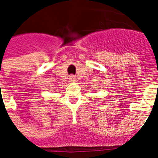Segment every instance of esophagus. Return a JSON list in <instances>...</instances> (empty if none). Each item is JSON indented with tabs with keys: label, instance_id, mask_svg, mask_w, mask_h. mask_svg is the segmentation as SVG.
<instances>
[{
	"label": "esophagus",
	"instance_id": "obj_1",
	"mask_svg": "<svg viewBox=\"0 0 158 158\" xmlns=\"http://www.w3.org/2000/svg\"><path fill=\"white\" fill-rule=\"evenodd\" d=\"M70 79H71V81H73V80H74V79H73V76H71V77H70Z\"/></svg>",
	"mask_w": 158,
	"mask_h": 158
}]
</instances>
